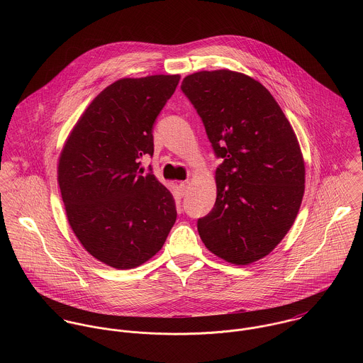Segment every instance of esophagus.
I'll return each instance as SVG.
<instances>
[{"instance_id": "1", "label": "esophagus", "mask_w": 363, "mask_h": 363, "mask_svg": "<svg viewBox=\"0 0 363 363\" xmlns=\"http://www.w3.org/2000/svg\"><path fill=\"white\" fill-rule=\"evenodd\" d=\"M179 187H180V191H182V194L184 196V194L187 193V189H189V182H187V180L182 182V183L179 184Z\"/></svg>"}]
</instances>
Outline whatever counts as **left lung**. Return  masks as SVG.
Returning <instances> with one entry per match:
<instances>
[{"label":"left lung","instance_id":"left-lung-1","mask_svg":"<svg viewBox=\"0 0 363 363\" xmlns=\"http://www.w3.org/2000/svg\"><path fill=\"white\" fill-rule=\"evenodd\" d=\"M182 91L223 160L215 206L197 222L201 240L228 262H255L284 239L302 204L305 162L296 135L268 89L245 74L196 72Z\"/></svg>","mask_w":363,"mask_h":363}]
</instances>
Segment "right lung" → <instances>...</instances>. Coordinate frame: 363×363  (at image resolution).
Listing matches in <instances>:
<instances>
[{"mask_svg":"<svg viewBox=\"0 0 363 363\" xmlns=\"http://www.w3.org/2000/svg\"><path fill=\"white\" fill-rule=\"evenodd\" d=\"M179 75L123 78L104 89L71 131L58 160L68 222L89 255L128 269L154 257L176 222L172 193L141 157Z\"/></svg>","mask_w":363,"mask_h":363,"instance_id":"obj_1","label":"right lung"}]
</instances>
